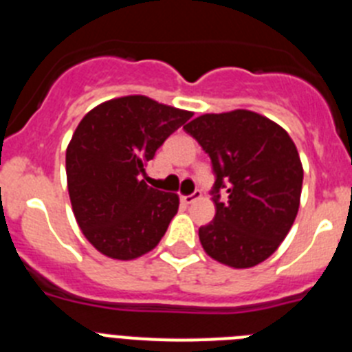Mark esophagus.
<instances>
[{"label":"esophagus","mask_w":352,"mask_h":352,"mask_svg":"<svg viewBox=\"0 0 352 352\" xmlns=\"http://www.w3.org/2000/svg\"><path fill=\"white\" fill-rule=\"evenodd\" d=\"M201 197H203V194H201V192H194V194H190V195H183L182 203L188 206V204H194L195 201H199Z\"/></svg>","instance_id":"1"}]
</instances>
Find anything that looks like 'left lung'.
Listing matches in <instances>:
<instances>
[{
  "mask_svg": "<svg viewBox=\"0 0 352 352\" xmlns=\"http://www.w3.org/2000/svg\"><path fill=\"white\" fill-rule=\"evenodd\" d=\"M183 129L210 155L217 182L214 219L199 229L204 252L229 268L268 259L298 214L303 166L278 123L247 109L210 113ZM226 188V194L219 190Z\"/></svg>",
  "mask_w": 352,
  "mask_h": 352,
  "instance_id": "1",
  "label": "left lung"
}]
</instances>
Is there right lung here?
Listing matches in <instances>:
<instances>
[{
  "mask_svg": "<svg viewBox=\"0 0 352 352\" xmlns=\"http://www.w3.org/2000/svg\"><path fill=\"white\" fill-rule=\"evenodd\" d=\"M192 111L144 95L111 98L80 120L67 146V185L77 226L102 256L132 261L160 243L178 213L174 192L141 179L144 167Z\"/></svg>",
  "mask_w": 352,
  "mask_h": 352,
  "instance_id": "add662e5",
  "label": "right lung"
}]
</instances>
